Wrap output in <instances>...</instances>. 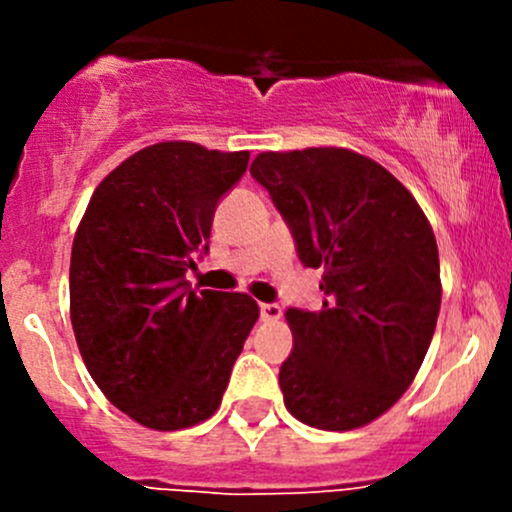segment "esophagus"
<instances>
[{
  "mask_svg": "<svg viewBox=\"0 0 512 512\" xmlns=\"http://www.w3.org/2000/svg\"><path fill=\"white\" fill-rule=\"evenodd\" d=\"M282 317V307L280 304H267V302H262L260 304V319L262 322H277V319Z\"/></svg>",
  "mask_w": 512,
  "mask_h": 512,
  "instance_id": "obj_1",
  "label": "esophagus"
}]
</instances>
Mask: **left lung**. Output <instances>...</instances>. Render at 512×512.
Wrapping results in <instances>:
<instances>
[{
  "mask_svg": "<svg viewBox=\"0 0 512 512\" xmlns=\"http://www.w3.org/2000/svg\"><path fill=\"white\" fill-rule=\"evenodd\" d=\"M250 175L280 210L299 262L322 270V309L285 312L287 411L324 431L364 426L409 389L436 332L431 225L389 170L344 148L260 153Z\"/></svg>",
  "mask_w": 512,
  "mask_h": 512,
  "instance_id": "obj_1",
  "label": "left lung"
}]
</instances>
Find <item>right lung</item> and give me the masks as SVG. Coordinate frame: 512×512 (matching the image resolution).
Here are the masks:
<instances>
[{"mask_svg":"<svg viewBox=\"0 0 512 512\" xmlns=\"http://www.w3.org/2000/svg\"><path fill=\"white\" fill-rule=\"evenodd\" d=\"M250 153L170 141L123 160L91 195L71 247V324L91 379L156 431L218 411L260 317L247 294L190 287L220 198Z\"/></svg>","mask_w":512,"mask_h":512,"instance_id":"add662e5","label":"right lung"}]
</instances>
